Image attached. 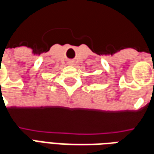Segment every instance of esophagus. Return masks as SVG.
Returning a JSON list of instances; mask_svg holds the SVG:
<instances>
[{
  "label": "esophagus",
  "mask_w": 154,
  "mask_h": 154,
  "mask_svg": "<svg viewBox=\"0 0 154 154\" xmlns=\"http://www.w3.org/2000/svg\"><path fill=\"white\" fill-rule=\"evenodd\" d=\"M67 64H68V65H70V66H72V65L74 64V63L72 62V61H69V62H67Z\"/></svg>",
  "instance_id": "esophagus-1"
}]
</instances>
